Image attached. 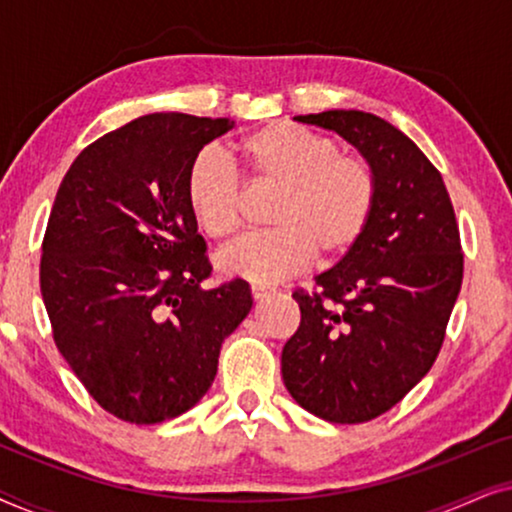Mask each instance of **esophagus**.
Returning a JSON list of instances; mask_svg holds the SVG:
<instances>
[{"label":"esophagus","mask_w":512,"mask_h":512,"mask_svg":"<svg viewBox=\"0 0 512 512\" xmlns=\"http://www.w3.org/2000/svg\"><path fill=\"white\" fill-rule=\"evenodd\" d=\"M270 293H272L270 286H263V284H254V286H251V296H254L256 300L270 296Z\"/></svg>","instance_id":"34e87169"}]
</instances>
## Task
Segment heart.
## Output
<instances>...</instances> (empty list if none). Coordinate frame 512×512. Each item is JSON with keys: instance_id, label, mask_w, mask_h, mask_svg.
Returning a JSON list of instances; mask_svg holds the SVG:
<instances>
[{"instance_id": "1", "label": "heart", "mask_w": 512, "mask_h": 512, "mask_svg": "<svg viewBox=\"0 0 512 512\" xmlns=\"http://www.w3.org/2000/svg\"><path fill=\"white\" fill-rule=\"evenodd\" d=\"M249 184L277 193L268 223L219 256L223 272L256 284L296 275L314 256L335 263L359 247L377 207L373 165L335 139L277 121L235 144ZM186 202L212 240H233L244 226L240 174L219 153L202 151L186 174Z\"/></svg>"}]
</instances>
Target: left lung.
I'll list each match as a JSON object with an SVG mask.
<instances>
[{
  "label": "left lung",
  "instance_id": "8db88e82",
  "mask_svg": "<svg viewBox=\"0 0 512 512\" xmlns=\"http://www.w3.org/2000/svg\"><path fill=\"white\" fill-rule=\"evenodd\" d=\"M338 132L373 165L377 207L352 254L296 289L300 326L282 377L307 412L335 424L384 415L429 373L464 279L459 226L443 177L419 146L375 114L296 116Z\"/></svg>",
  "mask_w": 512,
  "mask_h": 512
}]
</instances>
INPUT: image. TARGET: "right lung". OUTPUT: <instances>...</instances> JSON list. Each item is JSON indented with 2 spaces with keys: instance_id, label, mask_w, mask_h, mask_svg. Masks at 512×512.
<instances>
[{
  "instance_id": "1",
  "label": "right lung",
  "mask_w": 512,
  "mask_h": 512,
  "mask_svg": "<svg viewBox=\"0 0 512 512\" xmlns=\"http://www.w3.org/2000/svg\"><path fill=\"white\" fill-rule=\"evenodd\" d=\"M230 128L177 111L135 118L88 144L55 195L39 268L53 340L123 422L191 410L254 303L244 279L202 286L212 263L186 202L188 167Z\"/></svg>"
}]
</instances>
